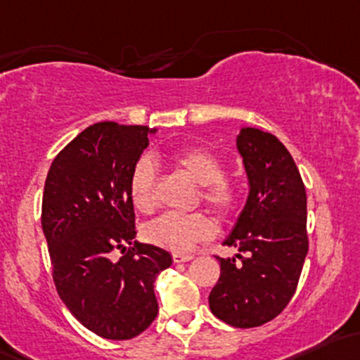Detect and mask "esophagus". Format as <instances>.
Returning <instances> with one entry per match:
<instances>
[{
  "instance_id": "esophagus-1",
  "label": "esophagus",
  "mask_w": 360,
  "mask_h": 360,
  "mask_svg": "<svg viewBox=\"0 0 360 360\" xmlns=\"http://www.w3.org/2000/svg\"><path fill=\"white\" fill-rule=\"evenodd\" d=\"M172 259L174 263H186V262H191L193 255H181V252H174Z\"/></svg>"
}]
</instances>
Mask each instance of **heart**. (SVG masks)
<instances>
[{"instance_id": "b5f03b06", "label": "heart", "mask_w": 360, "mask_h": 360, "mask_svg": "<svg viewBox=\"0 0 360 360\" xmlns=\"http://www.w3.org/2000/svg\"><path fill=\"white\" fill-rule=\"evenodd\" d=\"M165 160L200 184L198 198L217 215L227 217L234 210L238 203V188L224 176L222 160L215 153L205 147H183L169 152ZM155 164L148 157H141L133 165L128 179L129 200L138 212L150 213L155 208ZM212 232V220L203 212L188 215L165 213L143 229L148 243L177 252L189 251L196 243L210 238Z\"/></svg>"}]
</instances>
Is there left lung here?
<instances>
[{
    "instance_id": "8db88e82",
    "label": "left lung",
    "mask_w": 360,
    "mask_h": 360,
    "mask_svg": "<svg viewBox=\"0 0 360 360\" xmlns=\"http://www.w3.org/2000/svg\"><path fill=\"white\" fill-rule=\"evenodd\" d=\"M250 196L224 246L220 278L210 292L212 313L227 325L255 328L276 318L297 289L307 248L306 188L278 138L256 128L238 136Z\"/></svg>"
}]
</instances>
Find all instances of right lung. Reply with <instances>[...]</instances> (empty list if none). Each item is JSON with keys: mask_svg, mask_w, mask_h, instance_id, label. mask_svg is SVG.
Segmentation results:
<instances>
[{"mask_svg": "<svg viewBox=\"0 0 360 360\" xmlns=\"http://www.w3.org/2000/svg\"><path fill=\"white\" fill-rule=\"evenodd\" d=\"M150 131L112 121L89 126L53 160L42 196L59 297L82 325L109 340H129L152 325L159 313L153 283L172 264L162 248L131 244L136 231L128 179ZM116 249L123 252L117 262Z\"/></svg>", "mask_w": 360, "mask_h": 360, "instance_id": "right-lung-1", "label": "right lung"}]
</instances>
